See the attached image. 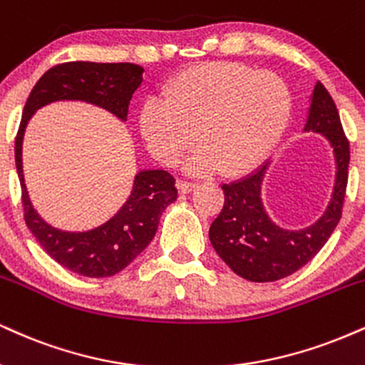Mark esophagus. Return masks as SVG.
Listing matches in <instances>:
<instances>
[{
    "mask_svg": "<svg viewBox=\"0 0 365 365\" xmlns=\"http://www.w3.org/2000/svg\"><path fill=\"white\" fill-rule=\"evenodd\" d=\"M178 190L182 192V194H188V192H192L195 188V183L194 182H185V180H180L177 183Z\"/></svg>",
    "mask_w": 365,
    "mask_h": 365,
    "instance_id": "1",
    "label": "esophagus"
}]
</instances>
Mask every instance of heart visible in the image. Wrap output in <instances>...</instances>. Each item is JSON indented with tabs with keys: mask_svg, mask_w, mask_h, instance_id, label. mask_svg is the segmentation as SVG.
Segmentation results:
<instances>
[{
	"mask_svg": "<svg viewBox=\"0 0 365 365\" xmlns=\"http://www.w3.org/2000/svg\"><path fill=\"white\" fill-rule=\"evenodd\" d=\"M165 100L149 98L139 127L151 155L177 165L195 140L187 163L194 173L238 175L260 165L287 129L292 93L279 74L240 63H210L171 78Z\"/></svg>",
	"mask_w": 365,
	"mask_h": 365,
	"instance_id": "obj_1",
	"label": "heart"
}]
</instances>
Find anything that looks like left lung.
I'll return each mask as SVG.
<instances>
[{"label":"left lung","instance_id":"left-lung-1","mask_svg":"<svg viewBox=\"0 0 365 365\" xmlns=\"http://www.w3.org/2000/svg\"><path fill=\"white\" fill-rule=\"evenodd\" d=\"M304 130L319 133L330 140L336 161L330 205L313 226L289 231L272 222L260 199L263 173L269 163L247 178L222 185L225 205L210 225V243L235 274L252 282H274L304 267L324 247L341 217L350 146L336 105L319 81L314 86Z\"/></svg>","mask_w":365,"mask_h":365}]
</instances>
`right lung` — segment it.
Here are the masks:
<instances>
[{
  "label": "right lung",
  "mask_w": 365,
  "mask_h": 365,
  "mask_svg": "<svg viewBox=\"0 0 365 365\" xmlns=\"http://www.w3.org/2000/svg\"><path fill=\"white\" fill-rule=\"evenodd\" d=\"M144 69L133 63L73 61L51 68L30 91L15 139L24 217L35 240L64 269L85 277H110L124 270L155 238L161 212L177 200L173 175L165 170L139 171L129 199L102 226L83 232L61 231L47 225L29 199L21 168V143L30 117L57 100L93 103L127 120L133 93L143 81Z\"/></svg>",
  "instance_id": "1"
}]
</instances>
